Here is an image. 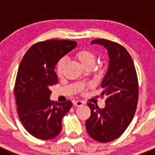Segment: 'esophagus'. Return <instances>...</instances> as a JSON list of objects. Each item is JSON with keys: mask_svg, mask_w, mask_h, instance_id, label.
<instances>
[{"mask_svg": "<svg viewBox=\"0 0 155 155\" xmlns=\"http://www.w3.org/2000/svg\"><path fill=\"white\" fill-rule=\"evenodd\" d=\"M74 106H76V107H79V106H82L84 105V102L83 101H75L73 102Z\"/></svg>", "mask_w": 155, "mask_h": 155, "instance_id": "34e87169", "label": "esophagus"}]
</instances>
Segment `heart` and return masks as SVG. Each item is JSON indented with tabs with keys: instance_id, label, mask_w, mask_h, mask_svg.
<instances>
[{
	"instance_id": "1",
	"label": "heart",
	"mask_w": 155,
	"mask_h": 155,
	"mask_svg": "<svg viewBox=\"0 0 155 155\" xmlns=\"http://www.w3.org/2000/svg\"><path fill=\"white\" fill-rule=\"evenodd\" d=\"M75 58L80 61L82 66L85 68H93L94 66L97 61V56L94 52L91 51L89 49H81L78 51L75 54ZM66 61L65 59H61L58 64L57 66V73L58 76H62L64 74V71L65 68Z\"/></svg>"
}]
</instances>
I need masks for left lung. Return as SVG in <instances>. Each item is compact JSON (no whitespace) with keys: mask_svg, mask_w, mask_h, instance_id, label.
Listing matches in <instances>:
<instances>
[{"mask_svg":"<svg viewBox=\"0 0 155 155\" xmlns=\"http://www.w3.org/2000/svg\"><path fill=\"white\" fill-rule=\"evenodd\" d=\"M91 44L102 45L108 50L109 68L101 84V95L107 98L104 109L87 103L91 116L86 120V128L92 139L108 143L121 136L135 115L139 95L137 74L131 56L121 45L101 38Z\"/></svg>","mask_w":155,"mask_h":155,"instance_id":"1","label":"left lung"}]
</instances>
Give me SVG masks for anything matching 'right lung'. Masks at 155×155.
Listing matches in <instances>:
<instances>
[{
    "mask_svg": "<svg viewBox=\"0 0 155 155\" xmlns=\"http://www.w3.org/2000/svg\"><path fill=\"white\" fill-rule=\"evenodd\" d=\"M76 41L51 39L34 44L23 56L15 84L20 121L27 132L41 140L58 136L61 120L71 109V101L49 99L50 88L58 84L54 68L59 60L76 46Z\"/></svg>",
    "mask_w": 155,
    "mask_h": 155,
    "instance_id": "add662e5",
    "label": "right lung"
}]
</instances>
